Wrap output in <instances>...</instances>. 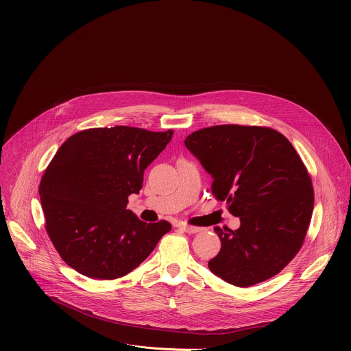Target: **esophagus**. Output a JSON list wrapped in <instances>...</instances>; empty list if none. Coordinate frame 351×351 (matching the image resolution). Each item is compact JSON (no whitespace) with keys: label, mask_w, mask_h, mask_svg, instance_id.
<instances>
[{"label":"esophagus","mask_w":351,"mask_h":351,"mask_svg":"<svg viewBox=\"0 0 351 351\" xmlns=\"http://www.w3.org/2000/svg\"><path fill=\"white\" fill-rule=\"evenodd\" d=\"M178 228L180 229V230H183V232H186V233H197V232H199L202 230V228H197V226H190V225H178Z\"/></svg>","instance_id":"obj_1"}]
</instances>
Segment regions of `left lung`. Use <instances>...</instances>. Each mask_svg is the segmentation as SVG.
Segmentation results:
<instances>
[{
	"mask_svg": "<svg viewBox=\"0 0 351 351\" xmlns=\"http://www.w3.org/2000/svg\"><path fill=\"white\" fill-rule=\"evenodd\" d=\"M186 147L213 176L240 228L215 226L221 252L208 263L225 282L248 287L279 274L302 248L314 189L291 143L264 126L218 125L189 134Z\"/></svg>",
	"mask_w": 351,
	"mask_h": 351,
	"instance_id": "1",
	"label": "left lung"
}]
</instances>
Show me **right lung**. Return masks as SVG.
Returning a JSON list of instances; mask_svg holds the SVG:
<instances>
[{"label": "right lung", "mask_w": 351, "mask_h": 351, "mask_svg": "<svg viewBox=\"0 0 351 351\" xmlns=\"http://www.w3.org/2000/svg\"><path fill=\"white\" fill-rule=\"evenodd\" d=\"M173 130L114 126L71 136L48 164L38 187L45 230L61 258L79 274L111 280L137 268L171 230L126 208L143 187L144 169Z\"/></svg>", "instance_id": "1"}]
</instances>
